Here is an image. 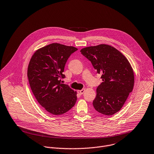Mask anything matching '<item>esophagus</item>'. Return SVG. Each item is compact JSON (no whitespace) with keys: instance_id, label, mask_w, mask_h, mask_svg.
I'll return each instance as SVG.
<instances>
[{"instance_id":"1","label":"esophagus","mask_w":154,"mask_h":154,"mask_svg":"<svg viewBox=\"0 0 154 154\" xmlns=\"http://www.w3.org/2000/svg\"><path fill=\"white\" fill-rule=\"evenodd\" d=\"M85 91V89H81V90H78L77 91V93L79 94L80 95H82L83 94V92Z\"/></svg>"}]
</instances>
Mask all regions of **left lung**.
Listing matches in <instances>:
<instances>
[{"label": "left lung", "instance_id": "obj_1", "mask_svg": "<svg viewBox=\"0 0 154 154\" xmlns=\"http://www.w3.org/2000/svg\"><path fill=\"white\" fill-rule=\"evenodd\" d=\"M80 52L103 81L97 88L94 108L106 116L117 113L134 88V74L129 62L119 50L106 44L86 47Z\"/></svg>", "mask_w": 154, "mask_h": 154}]
</instances>
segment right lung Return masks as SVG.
<instances>
[{
    "label": "right lung",
    "mask_w": 154,
    "mask_h": 154,
    "mask_svg": "<svg viewBox=\"0 0 154 154\" xmlns=\"http://www.w3.org/2000/svg\"><path fill=\"white\" fill-rule=\"evenodd\" d=\"M78 49L53 43L38 49L29 61L27 75L38 103L53 115L70 110L77 101V92L61 83L67 60Z\"/></svg>",
    "instance_id": "add662e5"
}]
</instances>
